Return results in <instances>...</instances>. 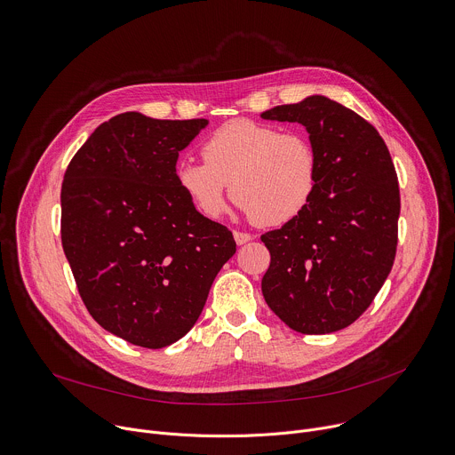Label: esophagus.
Returning a JSON list of instances; mask_svg holds the SVG:
<instances>
[{
  "mask_svg": "<svg viewBox=\"0 0 455 455\" xmlns=\"http://www.w3.org/2000/svg\"><path fill=\"white\" fill-rule=\"evenodd\" d=\"M234 239H235V243H237V244H244V243H248V241L251 239V235H250V234H246V232H239V230H235V232H234Z\"/></svg>",
  "mask_w": 455,
  "mask_h": 455,
  "instance_id": "obj_1",
  "label": "esophagus"
}]
</instances>
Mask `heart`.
<instances>
[{
	"mask_svg": "<svg viewBox=\"0 0 455 455\" xmlns=\"http://www.w3.org/2000/svg\"><path fill=\"white\" fill-rule=\"evenodd\" d=\"M204 160L181 158L174 176L204 218L220 220L232 196L257 223L277 227L300 216L318 183V155L302 132L232 120L207 139Z\"/></svg>",
	"mask_w": 455,
	"mask_h": 455,
	"instance_id": "1",
	"label": "heart"
}]
</instances>
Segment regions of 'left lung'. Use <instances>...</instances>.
I'll return each instance as SVG.
<instances>
[{"label":"left lung","instance_id":"left-lung-1","mask_svg":"<svg viewBox=\"0 0 455 455\" xmlns=\"http://www.w3.org/2000/svg\"><path fill=\"white\" fill-rule=\"evenodd\" d=\"M261 118L302 124L320 165L307 209L261 235L272 255L265 300L299 333L344 330L369 307L395 263V164L367 120L323 95L275 106Z\"/></svg>","mask_w":455,"mask_h":455}]
</instances>
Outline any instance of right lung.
Masks as SVG:
<instances>
[{"instance_id": "add662e5", "label": "right lung", "mask_w": 455, "mask_h": 455, "mask_svg": "<svg viewBox=\"0 0 455 455\" xmlns=\"http://www.w3.org/2000/svg\"><path fill=\"white\" fill-rule=\"evenodd\" d=\"M207 124L120 113L64 172V255L90 315L129 344L160 349L187 335L235 253L232 232L194 209L174 176Z\"/></svg>"}]
</instances>
